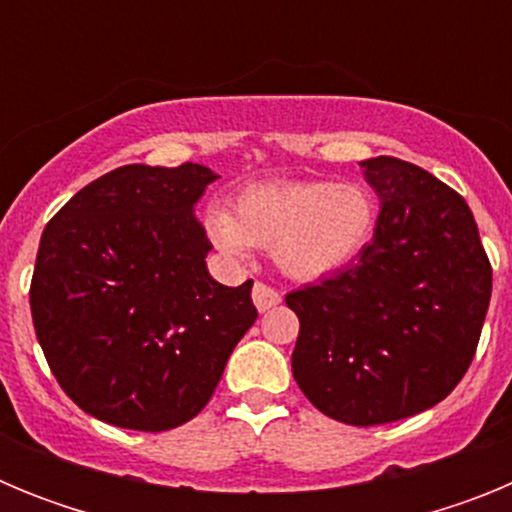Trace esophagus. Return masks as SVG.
<instances>
[{
  "label": "esophagus",
  "instance_id": "34e87169",
  "mask_svg": "<svg viewBox=\"0 0 512 512\" xmlns=\"http://www.w3.org/2000/svg\"><path fill=\"white\" fill-rule=\"evenodd\" d=\"M251 297H253V305H256V310L259 312L271 310V307H277L279 302H282V295H279L277 289H271L269 284H264V282L253 284Z\"/></svg>",
  "mask_w": 512,
  "mask_h": 512
}]
</instances>
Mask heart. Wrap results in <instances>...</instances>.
<instances>
[{
  "instance_id": "1",
  "label": "heart",
  "mask_w": 512,
  "mask_h": 512,
  "mask_svg": "<svg viewBox=\"0 0 512 512\" xmlns=\"http://www.w3.org/2000/svg\"><path fill=\"white\" fill-rule=\"evenodd\" d=\"M379 205L359 182L292 179L256 182L238 192L233 212L212 207L205 217L215 248L246 259L271 248V261L292 282H320L354 264L377 230Z\"/></svg>"
}]
</instances>
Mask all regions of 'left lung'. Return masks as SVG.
Masks as SVG:
<instances>
[{
    "mask_svg": "<svg viewBox=\"0 0 512 512\" xmlns=\"http://www.w3.org/2000/svg\"><path fill=\"white\" fill-rule=\"evenodd\" d=\"M359 166L377 230L354 266L287 295L300 318L292 374L328 418L379 425L433 408L467 374L492 266L461 194L395 156Z\"/></svg>",
    "mask_w": 512,
    "mask_h": 512,
    "instance_id": "1",
    "label": "left lung"
}]
</instances>
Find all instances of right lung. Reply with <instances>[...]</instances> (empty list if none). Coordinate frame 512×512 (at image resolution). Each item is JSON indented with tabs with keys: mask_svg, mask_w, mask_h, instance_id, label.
<instances>
[{
	"mask_svg": "<svg viewBox=\"0 0 512 512\" xmlns=\"http://www.w3.org/2000/svg\"><path fill=\"white\" fill-rule=\"evenodd\" d=\"M217 179L200 164H128L99 176L45 225L30 284L53 377L84 413L169 431L210 402L259 312L253 282L207 271L194 207Z\"/></svg>",
	"mask_w": 512,
	"mask_h": 512,
	"instance_id": "1",
	"label": "right lung"
}]
</instances>
